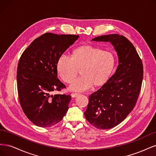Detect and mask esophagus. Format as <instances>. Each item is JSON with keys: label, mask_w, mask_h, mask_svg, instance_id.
Segmentation results:
<instances>
[{"label": "esophagus", "mask_w": 156, "mask_h": 156, "mask_svg": "<svg viewBox=\"0 0 156 156\" xmlns=\"http://www.w3.org/2000/svg\"><path fill=\"white\" fill-rule=\"evenodd\" d=\"M71 95H72V97L75 98V97L77 96L78 95H79V93H72V94H71Z\"/></svg>", "instance_id": "esophagus-1"}]
</instances>
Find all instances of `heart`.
I'll return each instance as SVG.
<instances>
[{
  "mask_svg": "<svg viewBox=\"0 0 156 156\" xmlns=\"http://www.w3.org/2000/svg\"><path fill=\"white\" fill-rule=\"evenodd\" d=\"M113 52L91 45H82L72 50L69 58L61 56L56 71L62 81L71 83L78 74L81 76L72 83L71 90L81 92L90 87H100L110 79L116 66Z\"/></svg>",
  "mask_w": 156,
  "mask_h": 156,
  "instance_id": "heart-1",
  "label": "heart"
}]
</instances>
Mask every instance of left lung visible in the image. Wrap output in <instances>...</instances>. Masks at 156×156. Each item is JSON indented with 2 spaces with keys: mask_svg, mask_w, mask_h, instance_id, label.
I'll return each instance as SVG.
<instances>
[{
  "mask_svg": "<svg viewBox=\"0 0 156 156\" xmlns=\"http://www.w3.org/2000/svg\"><path fill=\"white\" fill-rule=\"evenodd\" d=\"M92 41L111 42L117 52L119 64L108 81L89 96L84 114L96 128L111 129L134 108L142 86L143 65L135 47L124 36L104 35Z\"/></svg>",
  "mask_w": 156,
  "mask_h": 156,
  "instance_id": "1",
  "label": "left lung"
}]
</instances>
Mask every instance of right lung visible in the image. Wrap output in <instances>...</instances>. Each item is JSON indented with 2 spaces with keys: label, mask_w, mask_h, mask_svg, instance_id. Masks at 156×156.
<instances>
[{
  "label": "right lung",
  "mask_w": 156,
  "mask_h": 156,
  "mask_svg": "<svg viewBox=\"0 0 156 156\" xmlns=\"http://www.w3.org/2000/svg\"><path fill=\"white\" fill-rule=\"evenodd\" d=\"M79 37L45 33L21 56L17 71L19 100L25 115L37 126L56 125L66 114L71 96L51 93L66 88L57 78L56 62Z\"/></svg>",
  "instance_id": "1"
}]
</instances>
